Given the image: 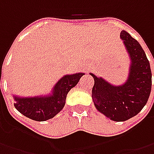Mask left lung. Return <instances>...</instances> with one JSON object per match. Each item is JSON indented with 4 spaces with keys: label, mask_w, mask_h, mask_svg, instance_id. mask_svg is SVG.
Returning <instances> with one entry per match:
<instances>
[{
    "label": "left lung",
    "mask_w": 154,
    "mask_h": 154,
    "mask_svg": "<svg viewBox=\"0 0 154 154\" xmlns=\"http://www.w3.org/2000/svg\"><path fill=\"white\" fill-rule=\"evenodd\" d=\"M120 37L131 60L126 83L112 86L90 74L94 79L92 97L96 109L116 122L126 121L137 115L147 102L152 87L150 63L143 49L127 32L122 31Z\"/></svg>",
    "instance_id": "left-lung-1"
}]
</instances>
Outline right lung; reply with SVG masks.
Segmentation results:
<instances>
[{
	"mask_svg": "<svg viewBox=\"0 0 154 154\" xmlns=\"http://www.w3.org/2000/svg\"><path fill=\"white\" fill-rule=\"evenodd\" d=\"M84 74L78 73L63 76L56 83L51 96L33 98L14 96L15 108L21 114L34 121L43 122L51 119L63 109L67 94L71 88L77 85Z\"/></svg>",
	"mask_w": 154,
	"mask_h": 154,
	"instance_id": "add662e5",
	"label": "right lung"
}]
</instances>
